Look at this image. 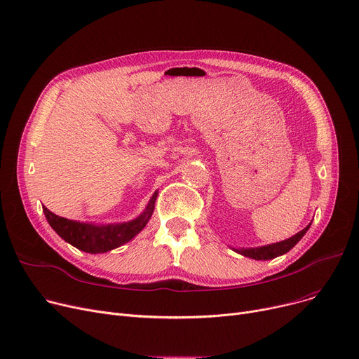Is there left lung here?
Returning a JSON list of instances; mask_svg holds the SVG:
<instances>
[{
    "label": "left lung",
    "mask_w": 359,
    "mask_h": 359,
    "mask_svg": "<svg viewBox=\"0 0 359 359\" xmlns=\"http://www.w3.org/2000/svg\"><path fill=\"white\" fill-rule=\"evenodd\" d=\"M311 225V224H310ZM310 225H307V227L299 231L298 234L292 236L291 238L288 240H284V241H279V243H273V244H269V246H263V248H257V249H241V250H236L237 253L243 255V256H248V257H252V259H256V260H268V259H273V257H278L280 255H284L287 252H290L295 244L303 238V236L309 231Z\"/></svg>",
    "instance_id": "8db88e82"
}]
</instances>
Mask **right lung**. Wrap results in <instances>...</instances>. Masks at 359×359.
Wrapping results in <instances>:
<instances>
[{
	"instance_id": "add662e5",
	"label": "right lung",
	"mask_w": 359,
	"mask_h": 359,
	"mask_svg": "<svg viewBox=\"0 0 359 359\" xmlns=\"http://www.w3.org/2000/svg\"><path fill=\"white\" fill-rule=\"evenodd\" d=\"M157 195L154 194L149 199L145 212L137 219L125 224H109V225H93L86 222H77L67 219L64 217L55 215L46 206L43 208L45 217L50 227L60 237L87 253H104L116 249L130 238H134L147 225L151 214L154 211Z\"/></svg>"
}]
</instances>
